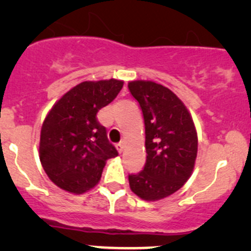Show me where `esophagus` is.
<instances>
[{"label":"esophagus","instance_id":"obj_1","mask_svg":"<svg viewBox=\"0 0 251 251\" xmlns=\"http://www.w3.org/2000/svg\"><path fill=\"white\" fill-rule=\"evenodd\" d=\"M124 148H125V143H124V142H120V143L116 144V149H118V151L120 154L124 151Z\"/></svg>","mask_w":251,"mask_h":251}]
</instances>
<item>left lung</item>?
<instances>
[{
  "instance_id": "8db88e82",
  "label": "left lung",
  "mask_w": 251,
  "mask_h": 251,
  "mask_svg": "<svg viewBox=\"0 0 251 251\" xmlns=\"http://www.w3.org/2000/svg\"><path fill=\"white\" fill-rule=\"evenodd\" d=\"M146 126L143 170L128 175L131 191L144 201H159L178 191L194 168L198 137L191 114L178 97L153 81L128 82Z\"/></svg>"
}]
</instances>
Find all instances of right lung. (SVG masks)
<instances>
[{
  "label": "right lung",
  "mask_w": 251,
  "mask_h": 251,
  "mask_svg": "<svg viewBox=\"0 0 251 251\" xmlns=\"http://www.w3.org/2000/svg\"><path fill=\"white\" fill-rule=\"evenodd\" d=\"M120 80L85 81L65 93L44 121L40 160L50 181L75 194L93 188L105 161L118 155L97 113L115 100Z\"/></svg>",
  "instance_id": "1"
}]
</instances>
